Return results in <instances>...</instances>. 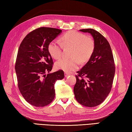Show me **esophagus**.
Listing matches in <instances>:
<instances>
[{
  "label": "esophagus",
  "instance_id": "34e87169",
  "mask_svg": "<svg viewBox=\"0 0 132 132\" xmlns=\"http://www.w3.org/2000/svg\"><path fill=\"white\" fill-rule=\"evenodd\" d=\"M64 75H65V77H68V76H69V75H70V74H69V73H67V72H65V73H64Z\"/></svg>",
  "mask_w": 132,
  "mask_h": 132
}]
</instances>
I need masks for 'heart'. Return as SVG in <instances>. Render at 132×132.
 Masks as SVG:
<instances>
[{"label":"heart","instance_id":"heart-1","mask_svg":"<svg viewBox=\"0 0 132 132\" xmlns=\"http://www.w3.org/2000/svg\"><path fill=\"white\" fill-rule=\"evenodd\" d=\"M61 42L65 47H72L71 56L73 58H63L55 64L56 68L65 72H71L79 68L80 60L86 62L92 56L95 50V43L90 37L76 31H69L61 37ZM50 55L55 59H59L62 55L63 47L56 40L51 42L48 45Z\"/></svg>","mask_w":132,"mask_h":132}]
</instances>
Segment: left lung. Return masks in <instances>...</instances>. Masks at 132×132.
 <instances>
[{"label": "left lung", "instance_id": "8db88e82", "mask_svg": "<svg viewBox=\"0 0 132 132\" xmlns=\"http://www.w3.org/2000/svg\"><path fill=\"white\" fill-rule=\"evenodd\" d=\"M93 37L95 50L87 63L76 75L73 91L79 103L87 107L96 106L105 100L111 90L115 73L113 56L109 42L95 29H80Z\"/></svg>", "mask_w": 132, "mask_h": 132}]
</instances>
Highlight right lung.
Returning a JSON list of instances; mask_svg holds the SVG:
<instances>
[{
	"label": "right lung",
	"mask_w": 132,
	"mask_h": 132,
	"mask_svg": "<svg viewBox=\"0 0 132 132\" xmlns=\"http://www.w3.org/2000/svg\"><path fill=\"white\" fill-rule=\"evenodd\" d=\"M61 29L40 27L27 35L19 48L15 71L19 89L29 104L36 107L50 104L55 96V84L64 79L63 70L50 73L53 60L48 45Z\"/></svg>",
	"instance_id": "obj_1"
}]
</instances>
